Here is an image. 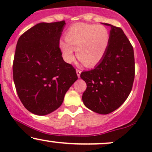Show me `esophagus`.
<instances>
[{
	"mask_svg": "<svg viewBox=\"0 0 152 152\" xmlns=\"http://www.w3.org/2000/svg\"><path fill=\"white\" fill-rule=\"evenodd\" d=\"M81 71L78 70V69H76V74H77L78 78H80V75H81Z\"/></svg>",
	"mask_w": 152,
	"mask_h": 152,
	"instance_id": "obj_1",
	"label": "esophagus"
}]
</instances>
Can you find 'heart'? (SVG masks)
<instances>
[{
    "label": "heart",
    "instance_id": "b5f03b06",
    "mask_svg": "<svg viewBox=\"0 0 152 152\" xmlns=\"http://www.w3.org/2000/svg\"><path fill=\"white\" fill-rule=\"evenodd\" d=\"M109 32L104 26L76 23L66 34V41L61 40L58 46L64 60L71 63L77 58L86 67H94L102 61L109 46Z\"/></svg>",
    "mask_w": 152,
    "mask_h": 152
}]
</instances>
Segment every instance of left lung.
<instances>
[{"instance_id":"obj_1","label":"left lung","mask_w":152,"mask_h":152,"mask_svg":"<svg viewBox=\"0 0 152 152\" xmlns=\"http://www.w3.org/2000/svg\"><path fill=\"white\" fill-rule=\"evenodd\" d=\"M103 24L111 27L109 46L94 69L81 74L87 86L82 100L94 112L108 114L128 98L133 86L135 63L133 47L122 29Z\"/></svg>"}]
</instances>
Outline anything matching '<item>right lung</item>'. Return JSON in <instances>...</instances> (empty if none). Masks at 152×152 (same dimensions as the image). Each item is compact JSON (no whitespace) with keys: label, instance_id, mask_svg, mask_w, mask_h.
Returning <instances> with one entry per match:
<instances>
[{"label":"right lung","instance_id":"right-lung-1","mask_svg":"<svg viewBox=\"0 0 152 152\" xmlns=\"http://www.w3.org/2000/svg\"><path fill=\"white\" fill-rule=\"evenodd\" d=\"M66 23H40L20 36L13 64V81L28 111L44 116L60 107L78 79L76 69L64 61L59 41Z\"/></svg>","mask_w":152,"mask_h":152}]
</instances>
